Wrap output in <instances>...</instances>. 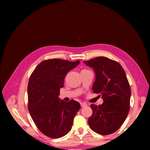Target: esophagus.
<instances>
[{
    "mask_svg": "<svg viewBox=\"0 0 150 150\" xmlns=\"http://www.w3.org/2000/svg\"><path fill=\"white\" fill-rule=\"evenodd\" d=\"M80 104H81V107H82V108L86 107V106H87V104H86L85 103H81Z\"/></svg>",
    "mask_w": 150,
    "mask_h": 150,
    "instance_id": "obj_1",
    "label": "esophagus"
}]
</instances>
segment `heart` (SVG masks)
<instances>
[{
    "label": "heart",
    "mask_w": 150,
    "mask_h": 150,
    "mask_svg": "<svg viewBox=\"0 0 150 150\" xmlns=\"http://www.w3.org/2000/svg\"><path fill=\"white\" fill-rule=\"evenodd\" d=\"M84 70H86V69H83V70H82V71H84Z\"/></svg>",
    "instance_id": "b5f03b06"
}]
</instances>
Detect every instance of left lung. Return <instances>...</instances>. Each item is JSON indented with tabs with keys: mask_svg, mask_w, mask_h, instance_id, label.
Returning a JSON list of instances; mask_svg holds the SVG:
<instances>
[{
	"mask_svg": "<svg viewBox=\"0 0 150 150\" xmlns=\"http://www.w3.org/2000/svg\"><path fill=\"white\" fill-rule=\"evenodd\" d=\"M84 62L93 68L96 78L92 89L104 100L98 106H90L93 114L88 124L98 134H111L122 125L129 111L131 89L126 73L119 62L107 57H95Z\"/></svg>",
	"mask_w": 150,
	"mask_h": 150,
	"instance_id": "obj_1",
	"label": "left lung"
}]
</instances>
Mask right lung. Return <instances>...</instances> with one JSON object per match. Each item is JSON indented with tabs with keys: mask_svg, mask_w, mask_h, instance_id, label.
<instances>
[{
	"mask_svg": "<svg viewBox=\"0 0 150 150\" xmlns=\"http://www.w3.org/2000/svg\"><path fill=\"white\" fill-rule=\"evenodd\" d=\"M79 63V60L70 62L59 59L44 60L30 77L28 110L37 128L50 138H60L66 135L81 108L74 100L65 102L59 98L66 74Z\"/></svg>",
	"mask_w": 150,
	"mask_h": 150,
	"instance_id": "1",
	"label": "right lung"
}]
</instances>
